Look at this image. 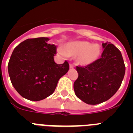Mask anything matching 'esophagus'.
Here are the masks:
<instances>
[{"instance_id": "esophagus-1", "label": "esophagus", "mask_w": 133, "mask_h": 133, "mask_svg": "<svg viewBox=\"0 0 133 133\" xmlns=\"http://www.w3.org/2000/svg\"><path fill=\"white\" fill-rule=\"evenodd\" d=\"M69 66H70V69H73L75 67V65L73 64H69Z\"/></svg>"}]
</instances>
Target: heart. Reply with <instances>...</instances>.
Wrapping results in <instances>:
<instances>
[{"label":"heart","instance_id":"1","mask_svg":"<svg viewBox=\"0 0 133 133\" xmlns=\"http://www.w3.org/2000/svg\"><path fill=\"white\" fill-rule=\"evenodd\" d=\"M101 47L98 44H92L87 41H75L66 44L65 54L67 56H77V61L80 64L87 66L97 61L101 54Z\"/></svg>","mask_w":133,"mask_h":133}]
</instances>
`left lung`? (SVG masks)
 <instances>
[{"mask_svg":"<svg viewBox=\"0 0 133 133\" xmlns=\"http://www.w3.org/2000/svg\"><path fill=\"white\" fill-rule=\"evenodd\" d=\"M102 44L104 50L101 58L76 67L78 77L74 83L75 95L89 104H99L111 98L121 85L125 73L121 51L110 43Z\"/></svg>","mask_w":133,"mask_h":133,"instance_id":"left-lung-1","label":"left lung"}]
</instances>
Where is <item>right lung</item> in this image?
I'll list each match as a JSON object with an SVG mask.
<instances>
[{
    "label": "right lung",
    "instance_id": "obj_1",
    "mask_svg": "<svg viewBox=\"0 0 133 133\" xmlns=\"http://www.w3.org/2000/svg\"><path fill=\"white\" fill-rule=\"evenodd\" d=\"M49 38H29L20 43L8 64L12 84L20 95L38 101L52 95L58 81L68 72L69 64L54 61L56 46L48 44Z\"/></svg>",
    "mask_w": 133,
    "mask_h": 133
}]
</instances>
